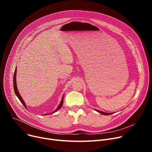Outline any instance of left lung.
Here are the masks:
<instances>
[{
	"label": "left lung",
	"mask_w": 152,
	"mask_h": 152,
	"mask_svg": "<svg viewBox=\"0 0 152 152\" xmlns=\"http://www.w3.org/2000/svg\"><path fill=\"white\" fill-rule=\"evenodd\" d=\"M94 110L96 111H97V112H99V113H100L102 115H111V114L113 113H105V112H103V111H100L99 110H96V109H94Z\"/></svg>",
	"instance_id": "8db88e82"
}]
</instances>
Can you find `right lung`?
Listing matches in <instances>:
<instances>
[{
	"label": "right lung",
	"instance_id": "right-lung-1",
	"mask_svg": "<svg viewBox=\"0 0 152 152\" xmlns=\"http://www.w3.org/2000/svg\"><path fill=\"white\" fill-rule=\"evenodd\" d=\"M16 76H17V67H16L15 68V73H14V76H13V88H14V91H15V93L16 94V95H17V97L18 98V99L20 100V102H21L22 104L24 105V107H25L26 109H27V107L26 105V103L25 102V101L23 100V99H22V97H21V95L18 91V89H17V79H16ZM63 95L62 97V99H61V100L60 103V104L58 105V106L57 107V108H56L55 110H54L52 113H49V114H44V115H50V114H53L55 112H56V111H57L58 110H60L61 108V107H62L63 105Z\"/></svg>",
	"mask_w": 152,
	"mask_h": 152
}]
</instances>
